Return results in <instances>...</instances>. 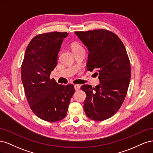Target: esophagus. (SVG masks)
Wrapping results in <instances>:
<instances>
[{"label": "esophagus", "mask_w": 153, "mask_h": 153, "mask_svg": "<svg viewBox=\"0 0 153 153\" xmlns=\"http://www.w3.org/2000/svg\"><path fill=\"white\" fill-rule=\"evenodd\" d=\"M74 88H75V91H78L80 89V86L79 85H74Z\"/></svg>", "instance_id": "esophagus-1"}]
</instances>
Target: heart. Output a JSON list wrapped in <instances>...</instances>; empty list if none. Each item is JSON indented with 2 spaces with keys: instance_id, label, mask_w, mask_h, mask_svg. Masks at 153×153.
<instances>
[{
  "instance_id": "1",
  "label": "heart",
  "mask_w": 153,
  "mask_h": 153,
  "mask_svg": "<svg viewBox=\"0 0 153 153\" xmlns=\"http://www.w3.org/2000/svg\"><path fill=\"white\" fill-rule=\"evenodd\" d=\"M72 50L73 51V52H76V51L80 50H84V49L78 43H74L72 45Z\"/></svg>"
}]
</instances>
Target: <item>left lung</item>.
I'll list each match as a JSON object with an SVG mask.
<instances>
[{
    "mask_svg": "<svg viewBox=\"0 0 153 153\" xmlns=\"http://www.w3.org/2000/svg\"><path fill=\"white\" fill-rule=\"evenodd\" d=\"M87 48V68L96 69L100 84L92 88L81 87L86 93L84 109L87 116L103 121L116 113L126 96L131 78V66L126 48L113 32L104 29L75 32Z\"/></svg>",
    "mask_w": 153,
    "mask_h": 153,
    "instance_id": "obj_1",
    "label": "left lung"
}]
</instances>
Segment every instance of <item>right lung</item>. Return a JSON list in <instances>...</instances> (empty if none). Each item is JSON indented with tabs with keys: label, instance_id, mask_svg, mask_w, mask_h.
<instances>
[{
	"label": "right lung",
	"instance_id": "1",
	"mask_svg": "<svg viewBox=\"0 0 153 153\" xmlns=\"http://www.w3.org/2000/svg\"><path fill=\"white\" fill-rule=\"evenodd\" d=\"M67 32H52L33 38L22 64V81L31 110L40 119L55 122L66 117L75 92L72 84L59 85L50 75Z\"/></svg>",
	"mask_w": 153,
	"mask_h": 153
}]
</instances>
